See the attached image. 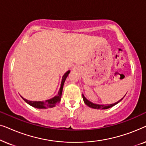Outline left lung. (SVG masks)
<instances>
[{
  "label": "left lung",
  "mask_w": 146,
  "mask_h": 146,
  "mask_svg": "<svg viewBox=\"0 0 146 146\" xmlns=\"http://www.w3.org/2000/svg\"><path fill=\"white\" fill-rule=\"evenodd\" d=\"M82 98H83V100H84V103L86 104L88 106H89L90 108H94V109H101V110H106V109H108V108H110L113 106H115V104H118L119 102H120L121 100H122L123 98H122L121 100H119V101H117V102H115L114 104H110V105H104V104H94L93 102H92L89 101L88 100H87L86 98L84 96V94H82Z\"/></svg>",
  "instance_id": "obj_1"
}]
</instances>
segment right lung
Masks as SVG:
<instances>
[{"instance_id":"add662e5","label":"right lung","mask_w":146,"mask_h":146,"mask_svg":"<svg viewBox=\"0 0 146 146\" xmlns=\"http://www.w3.org/2000/svg\"><path fill=\"white\" fill-rule=\"evenodd\" d=\"M70 72V70H68L63 75L62 78V82L60 87L58 93L56 96H55L54 97L52 98L47 100L45 101H30L24 98L23 97H22L24 100H25L26 102H27L28 104L31 105V106L34 108H36L38 109H46L48 108H52L54 107L56 105H57L60 102L61 100V96H62V90H63V86L64 84V82L68 77V76Z\"/></svg>"}]
</instances>
